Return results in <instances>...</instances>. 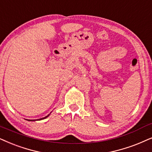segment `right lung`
<instances>
[{
	"instance_id": "obj_1",
	"label": "right lung",
	"mask_w": 152,
	"mask_h": 152,
	"mask_svg": "<svg viewBox=\"0 0 152 152\" xmlns=\"http://www.w3.org/2000/svg\"><path fill=\"white\" fill-rule=\"evenodd\" d=\"M50 115H48L47 116H46V117H44V118H41V119H37V120H42V119H46V118H47V117H49V116H50ZM27 120H28V121H35V120H31V119H27Z\"/></svg>"
}]
</instances>
